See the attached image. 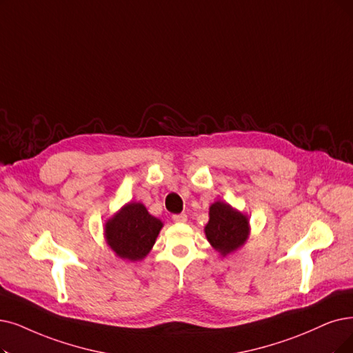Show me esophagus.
Instances as JSON below:
<instances>
[{
    "instance_id": "34e87169",
    "label": "esophagus",
    "mask_w": 353,
    "mask_h": 353,
    "mask_svg": "<svg viewBox=\"0 0 353 353\" xmlns=\"http://www.w3.org/2000/svg\"><path fill=\"white\" fill-rule=\"evenodd\" d=\"M172 220L175 223H185L187 221V216L185 214H174L172 216Z\"/></svg>"
}]
</instances>
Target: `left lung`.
I'll return each instance as SVG.
<instances>
[{
    "label": "left lung",
    "instance_id": "left-lung-1",
    "mask_svg": "<svg viewBox=\"0 0 353 353\" xmlns=\"http://www.w3.org/2000/svg\"><path fill=\"white\" fill-rule=\"evenodd\" d=\"M210 220L204 228L205 237L221 256L242 248L249 237V220L228 203L216 201L210 205Z\"/></svg>",
    "mask_w": 353,
    "mask_h": 353
}]
</instances>
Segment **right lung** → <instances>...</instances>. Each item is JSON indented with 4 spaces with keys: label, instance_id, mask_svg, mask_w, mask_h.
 Masks as SVG:
<instances>
[{
    "label": "right lung",
    "instance_id": "1",
    "mask_svg": "<svg viewBox=\"0 0 353 353\" xmlns=\"http://www.w3.org/2000/svg\"><path fill=\"white\" fill-rule=\"evenodd\" d=\"M163 223L142 203H129L105 223V241L121 259L142 261L153 248Z\"/></svg>",
    "mask_w": 353,
    "mask_h": 353
}]
</instances>
